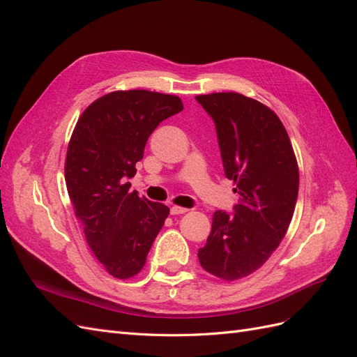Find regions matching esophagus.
<instances>
[{
  "label": "esophagus",
  "instance_id": "obj_1",
  "mask_svg": "<svg viewBox=\"0 0 357 357\" xmlns=\"http://www.w3.org/2000/svg\"><path fill=\"white\" fill-rule=\"evenodd\" d=\"M186 211H188V208H185V207H178V205H172V207H171V214H172V215L185 214Z\"/></svg>",
  "mask_w": 357,
  "mask_h": 357
}]
</instances>
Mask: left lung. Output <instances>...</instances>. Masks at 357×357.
Masks as SVG:
<instances>
[{
  "label": "left lung",
  "mask_w": 357,
  "mask_h": 357,
  "mask_svg": "<svg viewBox=\"0 0 357 357\" xmlns=\"http://www.w3.org/2000/svg\"><path fill=\"white\" fill-rule=\"evenodd\" d=\"M215 123L225 176L238 193L235 214H213L199 264L225 282L250 275L282 243L294 218L299 169L286 128L257 100L236 92L198 95Z\"/></svg>",
  "instance_id": "obj_1"
}]
</instances>
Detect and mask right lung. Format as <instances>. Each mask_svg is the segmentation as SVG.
Instances as JSON below:
<instances>
[{
	"instance_id": "add662e5",
	"label": "right lung",
	"mask_w": 357,
	"mask_h": 357,
	"mask_svg": "<svg viewBox=\"0 0 357 357\" xmlns=\"http://www.w3.org/2000/svg\"><path fill=\"white\" fill-rule=\"evenodd\" d=\"M183 110L176 95L114 91L80 114L66 158V183L86 241L110 275L142 271L169 208L129 190L156 126Z\"/></svg>"
}]
</instances>
